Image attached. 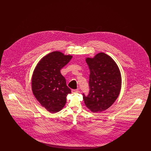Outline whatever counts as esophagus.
Here are the masks:
<instances>
[{
	"label": "esophagus",
	"instance_id": "obj_1",
	"mask_svg": "<svg viewBox=\"0 0 151 151\" xmlns=\"http://www.w3.org/2000/svg\"><path fill=\"white\" fill-rule=\"evenodd\" d=\"M71 92H72V93H76L79 92V91L78 89H72Z\"/></svg>",
	"mask_w": 151,
	"mask_h": 151
}]
</instances>
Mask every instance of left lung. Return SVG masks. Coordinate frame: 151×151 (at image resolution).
<instances>
[{
    "label": "left lung",
    "mask_w": 151,
    "mask_h": 151,
    "mask_svg": "<svg viewBox=\"0 0 151 151\" xmlns=\"http://www.w3.org/2000/svg\"><path fill=\"white\" fill-rule=\"evenodd\" d=\"M86 62L90 70V90L87 96L83 93V99L92 112H101L110 107L119 94L121 72L114 60L104 52L87 58Z\"/></svg>",
    "instance_id": "left-lung-1"
}]
</instances>
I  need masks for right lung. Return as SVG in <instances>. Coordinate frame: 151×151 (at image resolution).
I'll return each mask as SVG.
<instances>
[{"mask_svg": "<svg viewBox=\"0 0 151 151\" xmlns=\"http://www.w3.org/2000/svg\"><path fill=\"white\" fill-rule=\"evenodd\" d=\"M72 58L60 51H54L42 58L34 70L32 79L33 93L51 113L61 110L66 103L67 96L71 93L60 70Z\"/></svg>", "mask_w": 151, "mask_h": 151, "instance_id": "right-lung-1", "label": "right lung"}]
</instances>
